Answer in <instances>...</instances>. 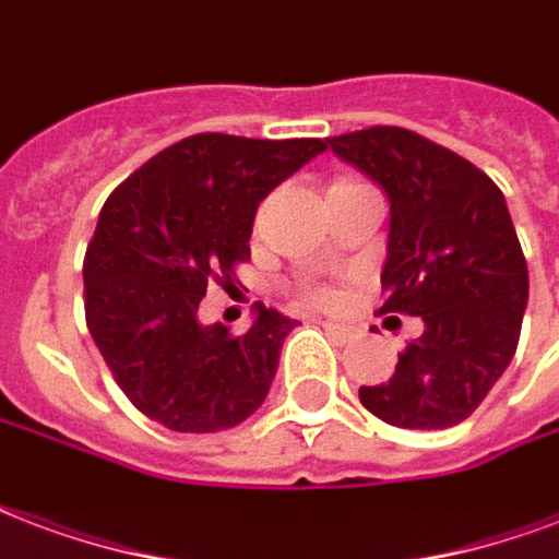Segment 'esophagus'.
Listing matches in <instances>:
<instances>
[{"mask_svg":"<svg viewBox=\"0 0 559 559\" xmlns=\"http://www.w3.org/2000/svg\"><path fill=\"white\" fill-rule=\"evenodd\" d=\"M322 329H325V334H329L334 343H353L355 341V329L353 325H346V322L325 320L322 322Z\"/></svg>","mask_w":559,"mask_h":559,"instance_id":"esophagus-1","label":"esophagus"}]
</instances>
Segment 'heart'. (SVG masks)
I'll list each match as a JSON object with an SVG mask.
<instances>
[{
  "instance_id": "obj_1",
  "label": "heart",
  "mask_w": 559,
  "mask_h": 559,
  "mask_svg": "<svg viewBox=\"0 0 559 559\" xmlns=\"http://www.w3.org/2000/svg\"><path fill=\"white\" fill-rule=\"evenodd\" d=\"M305 299L313 301V305H329V301H332V290H325V287H311V290H305Z\"/></svg>"
}]
</instances>
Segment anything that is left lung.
<instances>
[{
    "mask_svg": "<svg viewBox=\"0 0 559 559\" xmlns=\"http://www.w3.org/2000/svg\"><path fill=\"white\" fill-rule=\"evenodd\" d=\"M391 204L382 313L424 320L396 373L361 384V406L403 429H448L510 367L527 308V260L503 192L477 165L403 127L325 139Z\"/></svg>",
    "mask_w": 559,
    "mask_h": 559,
    "instance_id": "left-lung-1",
    "label": "left lung"
}]
</instances>
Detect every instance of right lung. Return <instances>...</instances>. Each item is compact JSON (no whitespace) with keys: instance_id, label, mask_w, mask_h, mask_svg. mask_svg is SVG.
<instances>
[{"instance_id":"add662e5","label":"right lung","mask_w":559,"mask_h":559,"mask_svg":"<svg viewBox=\"0 0 559 559\" xmlns=\"http://www.w3.org/2000/svg\"><path fill=\"white\" fill-rule=\"evenodd\" d=\"M325 151L322 139L198 132L132 171L85 251V322L115 382L175 432H218L266 400L296 320L258 305L246 334L201 325L210 284L230 290L251 258L260 201Z\"/></svg>"}]
</instances>
